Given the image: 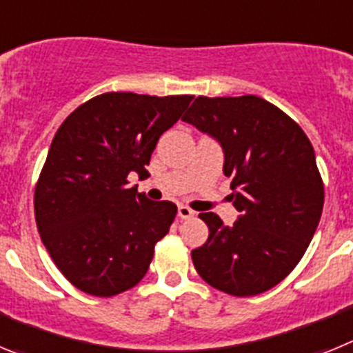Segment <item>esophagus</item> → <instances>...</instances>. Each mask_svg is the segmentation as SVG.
<instances>
[{"mask_svg":"<svg viewBox=\"0 0 353 353\" xmlns=\"http://www.w3.org/2000/svg\"><path fill=\"white\" fill-rule=\"evenodd\" d=\"M192 215H194V212L187 207V205H179V217H180V219H189V217H192Z\"/></svg>","mask_w":353,"mask_h":353,"instance_id":"1","label":"esophagus"}]
</instances>
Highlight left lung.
Segmentation results:
<instances>
[{
    "label": "left lung",
    "mask_w": 353,
    "mask_h": 353,
    "mask_svg": "<svg viewBox=\"0 0 353 353\" xmlns=\"http://www.w3.org/2000/svg\"><path fill=\"white\" fill-rule=\"evenodd\" d=\"M182 120L221 143L240 212L232 226L214 212L199 214L208 239L191 252L194 269L235 297L267 292L295 269L322 217L313 145L297 121L256 95L198 97Z\"/></svg>",
    "instance_id": "left-lung-1"
}]
</instances>
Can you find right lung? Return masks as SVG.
<instances>
[{
    "label": "right lung",
    "instance_id": "right-lung-1",
    "mask_svg": "<svg viewBox=\"0 0 353 353\" xmlns=\"http://www.w3.org/2000/svg\"><path fill=\"white\" fill-rule=\"evenodd\" d=\"M192 99L102 93L54 134L35 187V219L54 265L81 292L113 297L145 277L176 205L127 187L129 174L148 176L159 138Z\"/></svg>",
    "mask_w": 353,
    "mask_h": 353
}]
</instances>
